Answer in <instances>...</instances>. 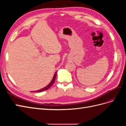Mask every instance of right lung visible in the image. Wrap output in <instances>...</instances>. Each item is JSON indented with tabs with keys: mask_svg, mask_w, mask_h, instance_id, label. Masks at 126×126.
<instances>
[{
	"mask_svg": "<svg viewBox=\"0 0 126 126\" xmlns=\"http://www.w3.org/2000/svg\"><path fill=\"white\" fill-rule=\"evenodd\" d=\"M57 71L55 72V74H54V77H53V78H52V80H51V81H50V82L49 83L47 86L45 87L44 88H42V89H39V90H38L35 91V92H36V93H40V92H41V91H45V90H47V89H48L49 88H50L51 86L53 84H54V82H55V81L56 77V76H57Z\"/></svg>",
	"mask_w": 126,
	"mask_h": 126,
	"instance_id": "obj_1",
	"label": "right lung"
}]
</instances>
